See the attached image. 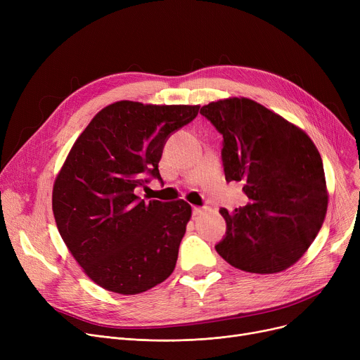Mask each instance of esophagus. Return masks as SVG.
I'll list each match as a JSON object with an SVG mask.
<instances>
[{"label":"esophagus","instance_id":"34e87169","mask_svg":"<svg viewBox=\"0 0 360 360\" xmlns=\"http://www.w3.org/2000/svg\"><path fill=\"white\" fill-rule=\"evenodd\" d=\"M202 209H201V207H193V214L194 216H198V214H202Z\"/></svg>","mask_w":360,"mask_h":360}]
</instances>
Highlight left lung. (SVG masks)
I'll return each mask as SVG.
<instances>
[{
  "label": "left lung",
  "instance_id": "obj_1",
  "mask_svg": "<svg viewBox=\"0 0 360 360\" xmlns=\"http://www.w3.org/2000/svg\"><path fill=\"white\" fill-rule=\"evenodd\" d=\"M201 115L223 136L226 181L243 184L248 202L226 209L216 245L231 266L257 274L289 269L324 223L328 193L319 151L304 129L248 98L204 105Z\"/></svg>",
  "mask_w": 360,
  "mask_h": 360
}]
</instances>
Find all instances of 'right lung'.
I'll return each mask as SVG.
<instances>
[{
    "mask_svg": "<svg viewBox=\"0 0 360 360\" xmlns=\"http://www.w3.org/2000/svg\"><path fill=\"white\" fill-rule=\"evenodd\" d=\"M198 105L120 101L99 110L72 144L53 182L56 228L74 259L101 288L137 295L174 273L191 219L184 200H141L158 179L167 137L191 122Z\"/></svg>",
    "mask_w": 360,
    "mask_h": 360,
    "instance_id": "1",
    "label": "right lung"
}]
</instances>
